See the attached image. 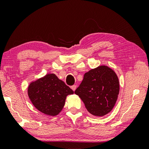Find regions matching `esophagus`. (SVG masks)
I'll return each instance as SVG.
<instances>
[{
    "mask_svg": "<svg viewBox=\"0 0 149 149\" xmlns=\"http://www.w3.org/2000/svg\"><path fill=\"white\" fill-rule=\"evenodd\" d=\"M71 88H72V89L74 91H75V89H76V88H77V85H72V86L71 87Z\"/></svg>",
    "mask_w": 149,
    "mask_h": 149,
    "instance_id": "1",
    "label": "esophagus"
}]
</instances>
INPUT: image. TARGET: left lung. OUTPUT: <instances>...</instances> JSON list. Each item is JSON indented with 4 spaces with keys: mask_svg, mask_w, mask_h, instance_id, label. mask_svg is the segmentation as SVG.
<instances>
[{
    "mask_svg": "<svg viewBox=\"0 0 149 149\" xmlns=\"http://www.w3.org/2000/svg\"><path fill=\"white\" fill-rule=\"evenodd\" d=\"M119 92L117 74L110 67L101 65L85 73L75 94L79 96L90 114L104 116L113 109Z\"/></svg>",
    "mask_w": 149,
    "mask_h": 149,
    "instance_id": "obj_1",
    "label": "left lung"
}]
</instances>
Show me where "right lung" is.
<instances>
[{
    "label": "right lung",
    "mask_w": 149,
    "mask_h": 149,
    "mask_svg": "<svg viewBox=\"0 0 149 149\" xmlns=\"http://www.w3.org/2000/svg\"><path fill=\"white\" fill-rule=\"evenodd\" d=\"M74 91L54 74H47L30 83L27 95L33 105L40 112L56 116L62 110L68 95Z\"/></svg>",
    "instance_id": "right-lung-1"
}]
</instances>
